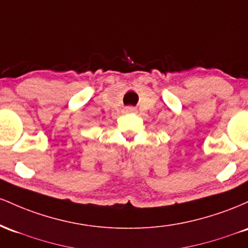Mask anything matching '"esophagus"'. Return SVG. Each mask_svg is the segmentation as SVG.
I'll use <instances>...</instances> for the list:
<instances>
[{
  "mask_svg": "<svg viewBox=\"0 0 248 248\" xmlns=\"http://www.w3.org/2000/svg\"><path fill=\"white\" fill-rule=\"evenodd\" d=\"M124 111L125 112H135L136 111V108H133V107H126L124 109Z\"/></svg>",
  "mask_w": 248,
  "mask_h": 248,
  "instance_id": "34e87169",
  "label": "esophagus"
}]
</instances>
